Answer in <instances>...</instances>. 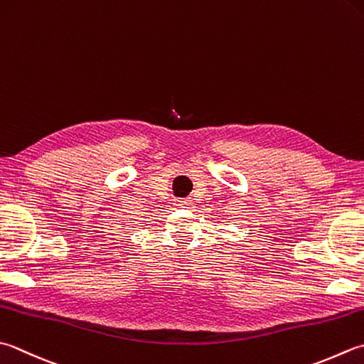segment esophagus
I'll return each mask as SVG.
<instances>
[{
  "label": "esophagus",
  "mask_w": 364,
  "mask_h": 364,
  "mask_svg": "<svg viewBox=\"0 0 364 364\" xmlns=\"http://www.w3.org/2000/svg\"><path fill=\"white\" fill-rule=\"evenodd\" d=\"M191 205H192L191 198H180V200L175 202V206H178V208H191Z\"/></svg>",
  "instance_id": "esophagus-1"
}]
</instances>
